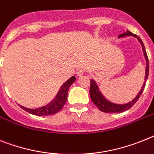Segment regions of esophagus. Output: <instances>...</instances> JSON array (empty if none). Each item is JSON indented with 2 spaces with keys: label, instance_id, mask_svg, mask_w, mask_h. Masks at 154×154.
Segmentation results:
<instances>
[{
  "label": "esophagus",
  "instance_id": "obj_1",
  "mask_svg": "<svg viewBox=\"0 0 154 154\" xmlns=\"http://www.w3.org/2000/svg\"><path fill=\"white\" fill-rule=\"evenodd\" d=\"M84 73H85V70H84V69H77V72H76V74H77L78 77H81V76H82Z\"/></svg>",
  "mask_w": 154,
  "mask_h": 154
}]
</instances>
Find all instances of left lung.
Segmentation results:
<instances>
[{"label":"left lung","instance_id":"left-lung-1","mask_svg":"<svg viewBox=\"0 0 154 154\" xmlns=\"http://www.w3.org/2000/svg\"><path fill=\"white\" fill-rule=\"evenodd\" d=\"M125 36H133V37H136L137 39L139 40V42H140L142 47H143V52H144V56H145L146 61L145 82L143 84L141 91H139V94L137 95V96L135 97V99H133L132 101H131L128 103H126V104H124V105H118V104H115V103H110L109 101L106 100V99L103 97V95H102L101 92L99 91V88L97 86L95 81H94V80L91 79V85H90V97H91V101H92L93 103L99 108V110H101L102 112H104V113H121V112H124V111H126L128 110V109H130V108L138 101V99H139L140 95H142L143 90L145 88L146 81L147 78H148V76H149V59H148V56H147L146 51L144 44H143V42L142 41V40L140 39V37H138V36L135 35V34H134V33H131L129 30H127L126 32H124L122 34H120V35L118 36V37H125Z\"/></svg>","mask_w":154,"mask_h":154}]
</instances>
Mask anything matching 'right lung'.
<instances>
[{
    "label": "right lung",
    "mask_w": 154,
    "mask_h": 154,
    "mask_svg": "<svg viewBox=\"0 0 154 154\" xmlns=\"http://www.w3.org/2000/svg\"><path fill=\"white\" fill-rule=\"evenodd\" d=\"M76 80V77L74 76L69 78L66 83L62 85V87L59 89V92L55 99H53L51 103L43 107L38 108V109H28L26 107H23L22 106L19 105L22 109L31 114L36 115V116H48V115L55 114L56 113L59 112L63 109V107L65 105L67 99V94L68 91L70 87V85L73 83Z\"/></svg>",
    "instance_id": "1"
}]
</instances>
